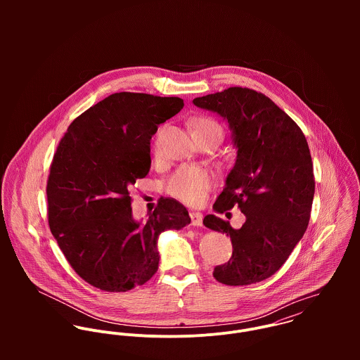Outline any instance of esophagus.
<instances>
[{"label":"esophagus","instance_id":"34e87169","mask_svg":"<svg viewBox=\"0 0 360 360\" xmlns=\"http://www.w3.org/2000/svg\"><path fill=\"white\" fill-rule=\"evenodd\" d=\"M190 217H191V224H193V226H197V227H201V226H202V213H200V212H191V213H190Z\"/></svg>","mask_w":360,"mask_h":360}]
</instances>
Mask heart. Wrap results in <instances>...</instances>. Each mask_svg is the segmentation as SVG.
I'll return each instance as SVG.
<instances>
[{
	"instance_id": "heart-1",
	"label": "heart",
	"mask_w": 360,
	"mask_h": 360,
	"mask_svg": "<svg viewBox=\"0 0 360 360\" xmlns=\"http://www.w3.org/2000/svg\"><path fill=\"white\" fill-rule=\"evenodd\" d=\"M193 129H194V134L217 133L220 134V137L223 134V129L220 123L209 116L197 117L193 122ZM213 184H214L213 176L205 169L184 166L170 176V179L166 181V190L174 198L188 205H197L205 200Z\"/></svg>"
}]
</instances>
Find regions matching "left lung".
I'll use <instances>...</instances> for the list:
<instances>
[{"label": "left lung", "instance_id": "left-lung-1", "mask_svg": "<svg viewBox=\"0 0 360 360\" xmlns=\"http://www.w3.org/2000/svg\"><path fill=\"white\" fill-rule=\"evenodd\" d=\"M194 105L227 119L237 160L214 202L220 213L238 206L247 220L236 230L207 214V229L226 233L233 255L213 277L226 285H248L273 276L308 229L314 195L313 163L300 126L269 97L230 87L194 98Z\"/></svg>", "mask_w": 360, "mask_h": 360}]
</instances>
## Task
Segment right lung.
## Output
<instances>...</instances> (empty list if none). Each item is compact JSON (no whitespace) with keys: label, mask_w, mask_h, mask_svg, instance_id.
Segmentation results:
<instances>
[{"label":"right lung","mask_w":360,"mask_h":360,"mask_svg":"<svg viewBox=\"0 0 360 360\" xmlns=\"http://www.w3.org/2000/svg\"><path fill=\"white\" fill-rule=\"evenodd\" d=\"M179 97L115 93L60 139L47 180L49 224L72 269L106 292L146 284L158 270V237L190 224L188 210L160 198L147 221L131 214L130 190L151 167L158 124L179 113Z\"/></svg>","instance_id":"1"}]
</instances>
